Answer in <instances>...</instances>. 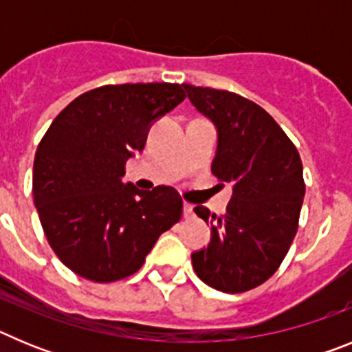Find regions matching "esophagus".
Listing matches in <instances>:
<instances>
[{
    "instance_id": "34e87169",
    "label": "esophagus",
    "mask_w": 352,
    "mask_h": 352,
    "mask_svg": "<svg viewBox=\"0 0 352 352\" xmlns=\"http://www.w3.org/2000/svg\"><path fill=\"white\" fill-rule=\"evenodd\" d=\"M183 214H185V219H192V217H194V206L186 203L185 206H183Z\"/></svg>"
}]
</instances>
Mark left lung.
<instances>
[{"instance_id": "obj_1", "label": "left lung", "mask_w": 352, "mask_h": 352, "mask_svg": "<svg viewBox=\"0 0 352 352\" xmlns=\"http://www.w3.org/2000/svg\"><path fill=\"white\" fill-rule=\"evenodd\" d=\"M192 104L219 130L211 173L232 186L227 213L195 206L211 226V243L192 254L204 284L222 292H245L278 270L298 231L305 195L296 146L256 102L226 89L183 84Z\"/></svg>"}]
</instances>
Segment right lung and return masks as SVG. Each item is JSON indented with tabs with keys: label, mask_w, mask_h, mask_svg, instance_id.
Instances as JSON below:
<instances>
[{
	"label": "right lung",
	"mask_w": 352,
	"mask_h": 352,
	"mask_svg": "<svg viewBox=\"0 0 352 352\" xmlns=\"http://www.w3.org/2000/svg\"><path fill=\"white\" fill-rule=\"evenodd\" d=\"M185 96L179 84H105L70 102L42 138L33 201L49 245L76 275L98 284L133 275L179 222L173 186L142 192L121 178L149 125Z\"/></svg>",
	"instance_id": "right-lung-1"
}]
</instances>
